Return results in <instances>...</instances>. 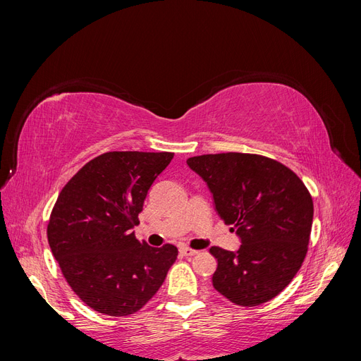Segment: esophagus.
I'll list each match as a JSON object with an SVG mask.
<instances>
[{
	"instance_id": "esophagus-1",
	"label": "esophagus",
	"mask_w": 361,
	"mask_h": 361,
	"mask_svg": "<svg viewBox=\"0 0 361 361\" xmlns=\"http://www.w3.org/2000/svg\"><path fill=\"white\" fill-rule=\"evenodd\" d=\"M180 253L183 255V256H195L199 253L197 250H192V248H190V247H182L180 248Z\"/></svg>"
}]
</instances>
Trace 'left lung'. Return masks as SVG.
<instances>
[{"mask_svg":"<svg viewBox=\"0 0 361 361\" xmlns=\"http://www.w3.org/2000/svg\"><path fill=\"white\" fill-rule=\"evenodd\" d=\"M207 183L215 209L233 226L241 247H220L212 285L243 307L264 304L300 271L313 221V200L302 180L281 162L255 154L202 155L187 159Z\"/></svg>","mask_w":361,"mask_h":361,"instance_id":"8db88e82","label":"left lung"}]
</instances>
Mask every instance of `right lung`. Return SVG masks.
<instances>
[{"mask_svg": "<svg viewBox=\"0 0 361 361\" xmlns=\"http://www.w3.org/2000/svg\"><path fill=\"white\" fill-rule=\"evenodd\" d=\"M171 152H106L64 185L52 207L48 243L68 285L93 310L138 312L154 297L178 248L140 243L133 228Z\"/></svg>", "mask_w": 361, "mask_h": 361, "instance_id": "1", "label": "right lung"}]
</instances>
